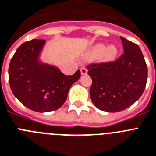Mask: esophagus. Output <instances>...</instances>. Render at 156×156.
Returning <instances> with one entry per match:
<instances>
[{
	"mask_svg": "<svg viewBox=\"0 0 156 156\" xmlns=\"http://www.w3.org/2000/svg\"><path fill=\"white\" fill-rule=\"evenodd\" d=\"M80 73L81 75H86L87 73V69L86 68H84V67H83V68L80 69Z\"/></svg>",
	"mask_w": 156,
	"mask_h": 156,
	"instance_id": "obj_1",
	"label": "esophagus"
}]
</instances>
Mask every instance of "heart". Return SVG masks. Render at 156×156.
Returning <instances> with one entry per match:
<instances>
[{
	"instance_id": "obj_1",
	"label": "heart",
	"mask_w": 156,
	"mask_h": 156,
	"mask_svg": "<svg viewBox=\"0 0 156 156\" xmlns=\"http://www.w3.org/2000/svg\"><path fill=\"white\" fill-rule=\"evenodd\" d=\"M118 49L115 45H109L104 48L103 44H98L95 46L89 52L88 56L91 57L96 58L97 56H100L102 60H113L116 56Z\"/></svg>"
}]
</instances>
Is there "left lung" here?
<instances>
[{
	"label": "left lung",
	"instance_id": "8db88e82",
	"mask_svg": "<svg viewBox=\"0 0 156 156\" xmlns=\"http://www.w3.org/2000/svg\"><path fill=\"white\" fill-rule=\"evenodd\" d=\"M120 39L124 52L117 60L87 66L92 80L91 100L97 108L108 112L123 111L137 101L147 79V67L140 47Z\"/></svg>",
	"mask_w": 156,
	"mask_h": 156
}]
</instances>
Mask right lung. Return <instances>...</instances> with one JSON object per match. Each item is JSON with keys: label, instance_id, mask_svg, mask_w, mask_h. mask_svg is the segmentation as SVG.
I'll return each mask as SVG.
<instances>
[{"label": "right lung", "instance_id": "1", "mask_svg": "<svg viewBox=\"0 0 156 156\" xmlns=\"http://www.w3.org/2000/svg\"><path fill=\"white\" fill-rule=\"evenodd\" d=\"M44 40L33 39L16 49L9 67V81L13 95L30 110L46 112L60 108L69 88L80 77L63 74L57 67L43 64L39 56Z\"/></svg>", "mask_w": 156, "mask_h": 156}]
</instances>
